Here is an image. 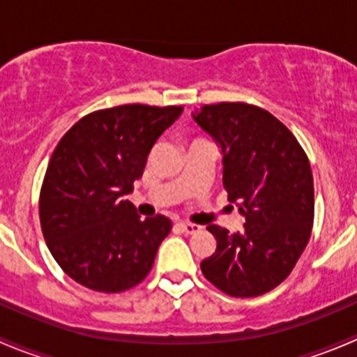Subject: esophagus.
I'll list each match as a JSON object with an SVG mask.
<instances>
[{
    "mask_svg": "<svg viewBox=\"0 0 357 357\" xmlns=\"http://www.w3.org/2000/svg\"><path fill=\"white\" fill-rule=\"evenodd\" d=\"M176 228H178L179 231L186 233V235H192V233L199 231L200 226H199V225H193V222H185V221H181V222H178V225H176Z\"/></svg>",
    "mask_w": 357,
    "mask_h": 357,
    "instance_id": "1",
    "label": "esophagus"
}]
</instances>
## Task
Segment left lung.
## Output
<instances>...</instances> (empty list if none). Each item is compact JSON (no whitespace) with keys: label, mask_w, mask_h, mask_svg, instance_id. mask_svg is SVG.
Here are the masks:
<instances>
[{"label":"left lung","mask_w":357,"mask_h":357,"mask_svg":"<svg viewBox=\"0 0 357 357\" xmlns=\"http://www.w3.org/2000/svg\"><path fill=\"white\" fill-rule=\"evenodd\" d=\"M193 119L221 145L222 185L245 215L233 235L207 226L218 247L200 262L202 273L231 297H257L290 275L311 238V164L290 129L261 107L222 102Z\"/></svg>","instance_id":"8db88e82"}]
</instances>
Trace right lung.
<instances>
[{
	"mask_svg": "<svg viewBox=\"0 0 357 357\" xmlns=\"http://www.w3.org/2000/svg\"><path fill=\"white\" fill-rule=\"evenodd\" d=\"M181 112L139 103L96 110L56 145L39 193V219L50 252L79 285L119 294L152 269L172 222L162 214L142 219L124 195Z\"/></svg>",
	"mask_w": 357,
	"mask_h": 357,
	"instance_id": "obj_1",
	"label": "right lung"
}]
</instances>
